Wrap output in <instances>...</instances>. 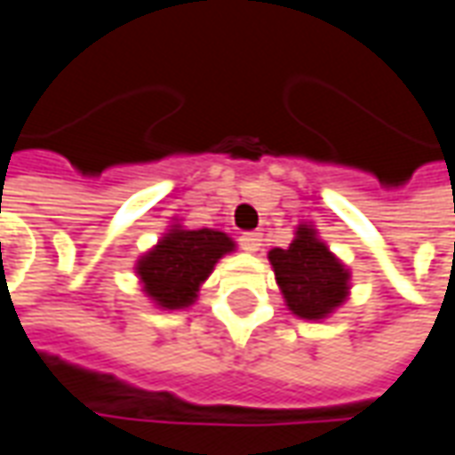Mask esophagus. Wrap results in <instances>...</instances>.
I'll return each mask as SVG.
<instances>
[{"instance_id": "1", "label": "esophagus", "mask_w": 455, "mask_h": 455, "mask_svg": "<svg viewBox=\"0 0 455 455\" xmlns=\"http://www.w3.org/2000/svg\"><path fill=\"white\" fill-rule=\"evenodd\" d=\"M260 241H263V236H260L259 231L243 234V236H241V249L249 251V253H256V251H260V246H263Z\"/></svg>"}]
</instances>
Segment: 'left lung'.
Masks as SVG:
<instances>
[{
  "label": "left lung",
  "mask_w": 455,
  "mask_h": 455,
  "mask_svg": "<svg viewBox=\"0 0 455 455\" xmlns=\"http://www.w3.org/2000/svg\"><path fill=\"white\" fill-rule=\"evenodd\" d=\"M288 310L300 320H325L349 295V268L317 238L313 224H298L288 249L268 251Z\"/></svg>",
  "instance_id": "8db88e82"
}]
</instances>
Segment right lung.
<instances>
[{"instance_id":"1","label":"right lung","mask_w":455,"mask_h":455,"mask_svg":"<svg viewBox=\"0 0 455 455\" xmlns=\"http://www.w3.org/2000/svg\"><path fill=\"white\" fill-rule=\"evenodd\" d=\"M236 249L234 238L217 228H184L172 224L167 234L135 263L142 291L162 310H182L196 300L202 283L219 259Z\"/></svg>"}]
</instances>
